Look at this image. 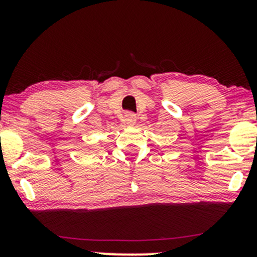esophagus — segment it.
<instances>
[{
    "mask_svg": "<svg viewBox=\"0 0 257 257\" xmlns=\"http://www.w3.org/2000/svg\"><path fill=\"white\" fill-rule=\"evenodd\" d=\"M124 122L128 125H134L135 122H137V116L134 113H132V112H126L124 114Z\"/></svg>",
    "mask_w": 257,
    "mask_h": 257,
    "instance_id": "esophagus-1",
    "label": "esophagus"
}]
</instances>
